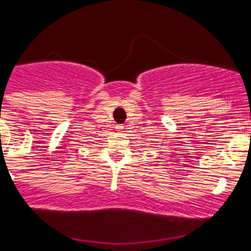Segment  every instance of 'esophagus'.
<instances>
[{
    "label": "esophagus",
    "mask_w": 251,
    "mask_h": 251,
    "mask_svg": "<svg viewBox=\"0 0 251 251\" xmlns=\"http://www.w3.org/2000/svg\"><path fill=\"white\" fill-rule=\"evenodd\" d=\"M124 129H125V126H124V125H119V126H117V131H119V132L124 131Z\"/></svg>",
    "instance_id": "esophagus-1"
}]
</instances>
